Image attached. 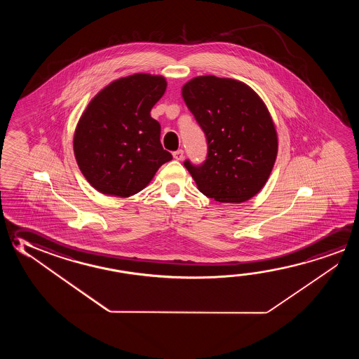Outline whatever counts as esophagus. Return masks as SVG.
<instances>
[{"instance_id":"34e87169","label":"esophagus","mask_w":359,"mask_h":359,"mask_svg":"<svg viewBox=\"0 0 359 359\" xmlns=\"http://www.w3.org/2000/svg\"><path fill=\"white\" fill-rule=\"evenodd\" d=\"M172 156H174V159L177 160H182V158H184V150H177V151H174L172 153Z\"/></svg>"}]
</instances>
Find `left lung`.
I'll use <instances>...</instances> for the list:
<instances>
[{
    "instance_id": "1",
    "label": "left lung",
    "mask_w": 359,
    "mask_h": 359,
    "mask_svg": "<svg viewBox=\"0 0 359 359\" xmlns=\"http://www.w3.org/2000/svg\"><path fill=\"white\" fill-rule=\"evenodd\" d=\"M182 99L205 134L206 159L184 166L203 194L219 203H243L260 191L276 163L278 140L258 95L233 79L199 76Z\"/></svg>"
}]
</instances>
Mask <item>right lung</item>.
<instances>
[{"instance_id": "right-lung-1", "label": "right lung", "mask_w": 359, "mask_h": 359, "mask_svg": "<svg viewBox=\"0 0 359 359\" xmlns=\"http://www.w3.org/2000/svg\"><path fill=\"white\" fill-rule=\"evenodd\" d=\"M166 90L164 77L135 74L101 90L77 123L74 151L80 170L102 194L130 196L172 159L150 115Z\"/></svg>"}]
</instances>
